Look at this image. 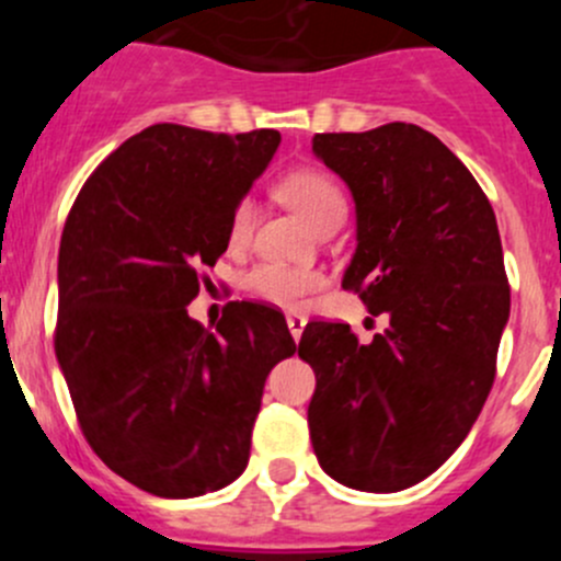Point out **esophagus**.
Segmentation results:
<instances>
[{
  "instance_id": "esophagus-1",
  "label": "esophagus",
  "mask_w": 561,
  "mask_h": 561,
  "mask_svg": "<svg viewBox=\"0 0 561 561\" xmlns=\"http://www.w3.org/2000/svg\"><path fill=\"white\" fill-rule=\"evenodd\" d=\"M304 325H307V317L298 314V312L287 314V328H290V333H293V339H296V342H298V339H301Z\"/></svg>"
}]
</instances>
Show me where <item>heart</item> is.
<instances>
[{"instance_id":"heart-1","label":"heart","mask_w":561,"mask_h":561,"mask_svg":"<svg viewBox=\"0 0 561 561\" xmlns=\"http://www.w3.org/2000/svg\"><path fill=\"white\" fill-rule=\"evenodd\" d=\"M276 190H279L282 201L290 208H296L317 233L325 225L344 222V217H347V197H344L336 179L325 171H317V168L293 171L279 181ZM254 214H257V206H254L252 197H241L233 206V211H230L228 244L233 249L247 247L249 236H252ZM322 285H325V276L320 271L290 268V265L276 263L254 265L244 276V287L254 298L285 309L301 307Z\"/></svg>"}]
</instances>
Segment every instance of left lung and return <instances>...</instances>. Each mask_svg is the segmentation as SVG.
<instances>
[{
	"instance_id": "1",
	"label": "left lung",
	"mask_w": 561,
	"mask_h": 561,
	"mask_svg": "<svg viewBox=\"0 0 561 561\" xmlns=\"http://www.w3.org/2000/svg\"><path fill=\"white\" fill-rule=\"evenodd\" d=\"M312 149L355 197L358 249L344 290L390 320L366 344L347 322L304 328L317 461L350 489H410L463 443L494 386L511 314L494 208L417 124L320 133Z\"/></svg>"
}]
</instances>
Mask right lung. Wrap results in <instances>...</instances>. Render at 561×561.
Returning a JSON list of instances; mask_svg holds the SVG:
<instances>
[{
  "label": "right lung",
  "mask_w": 561,
  "mask_h": 561,
  "mask_svg": "<svg viewBox=\"0 0 561 561\" xmlns=\"http://www.w3.org/2000/svg\"><path fill=\"white\" fill-rule=\"evenodd\" d=\"M279 140L154 124L100 162L67 214L56 358L94 454L154 496L244 472L265 377L296 353L265 304L230 301L214 331L186 314Z\"/></svg>",
  "instance_id": "1"
}]
</instances>
